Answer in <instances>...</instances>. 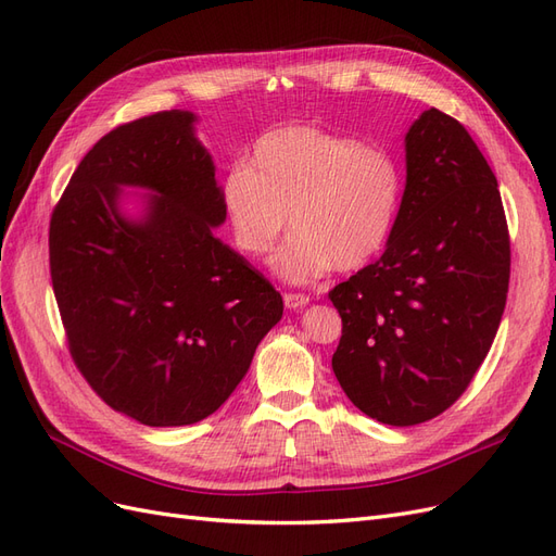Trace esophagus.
Listing matches in <instances>:
<instances>
[{
	"mask_svg": "<svg viewBox=\"0 0 556 556\" xmlns=\"http://www.w3.org/2000/svg\"><path fill=\"white\" fill-rule=\"evenodd\" d=\"M282 301H285V306H288L290 311H299V308H304L311 299L306 294H292V292H288V294L282 296Z\"/></svg>",
	"mask_w": 556,
	"mask_h": 556,
	"instance_id": "esophagus-1",
	"label": "esophagus"
}]
</instances>
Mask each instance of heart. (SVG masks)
I'll return each instance as SVG.
<instances>
[{"label": "heart", "mask_w": 556, "mask_h": 556, "mask_svg": "<svg viewBox=\"0 0 556 556\" xmlns=\"http://www.w3.org/2000/svg\"><path fill=\"white\" fill-rule=\"evenodd\" d=\"M401 192L403 176L387 150L317 125L262 134L248 166H233L220 182L229 233L248 257L271 252L290 215L294 233L274 257V271L290 282L371 262L390 239Z\"/></svg>", "instance_id": "obj_1"}]
</instances>
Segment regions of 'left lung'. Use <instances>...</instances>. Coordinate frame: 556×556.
I'll return each instance as SVG.
<instances>
[{"mask_svg": "<svg viewBox=\"0 0 556 556\" xmlns=\"http://www.w3.org/2000/svg\"><path fill=\"white\" fill-rule=\"evenodd\" d=\"M406 190L382 257L329 292L331 368L368 417L413 427L473 380L506 308L510 237L494 172L439 109L406 134Z\"/></svg>", "mask_w": 556, "mask_h": 556, "instance_id": "1", "label": "left lung"}]
</instances>
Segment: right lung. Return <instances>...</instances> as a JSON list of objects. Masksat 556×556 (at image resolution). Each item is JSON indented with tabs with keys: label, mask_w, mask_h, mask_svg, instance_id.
Here are the masks:
<instances>
[{
	"label": "right lung",
	"mask_w": 556,
	"mask_h": 556,
	"mask_svg": "<svg viewBox=\"0 0 556 556\" xmlns=\"http://www.w3.org/2000/svg\"><path fill=\"white\" fill-rule=\"evenodd\" d=\"M194 113L109 131L50 215V278L72 359L97 396L148 427L213 415L282 317V296L213 233L225 223ZM141 187L147 215L119 213Z\"/></svg>",
	"instance_id": "add662e5"
}]
</instances>
